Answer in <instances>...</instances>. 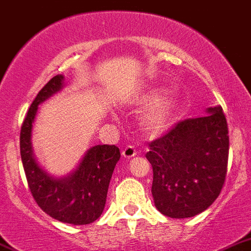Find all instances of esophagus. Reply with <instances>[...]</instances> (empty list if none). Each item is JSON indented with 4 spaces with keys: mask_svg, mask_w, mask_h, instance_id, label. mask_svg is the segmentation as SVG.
Here are the masks:
<instances>
[{
    "mask_svg": "<svg viewBox=\"0 0 251 251\" xmlns=\"http://www.w3.org/2000/svg\"><path fill=\"white\" fill-rule=\"evenodd\" d=\"M121 154H123L124 158H132L136 156V150L133 149L132 146H126L121 152Z\"/></svg>",
    "mask_w": 251,
    "mask_h": 251,
    "instance_id": "obj_1",
    "label": "esophagus"
}]
</instances>
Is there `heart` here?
I'll return each mask as SVG.
<instances>
[{"label": "heart", "mask_w": 251, "mask_h": 251, "mask_svg": "<svg viewBox=\"0 0 251 251\" xmlns=\"http://www.w3.org/2000/svg\"><path fill=\"white\" fill-rule=\"evenodd\" d=\"M158 98V93H151L146 97L144 100L145 105L151 104L152 101ZM176 101L173 98H162L158 100L154 105H152L146 114L144 115L141 121L142 130L150 135V136H156L158 133L162 132L165 127L167 126L168 121H170L171 116H172L173 111L176 109Z\"/></svg>", "instance_id": "obj_1"}]
</instances>
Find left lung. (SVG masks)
Masks as SVG:
<instances>
[{"label": "left lung", "instance_id": "8db88e82", "mask_svg": "<svg viewBox=\"0 0 251 251\" xmlns=\"http://www.w3.org/2000/svg\"><path fill=\"white\" fill-rule=\"evenodd\" d=\"M179 121L149 145L154 205L170 218H191L213 204L226 182L229 154L226 119L221 106Z\"/></svg>", "mask_w": 251, "mask_h": 251}]
</instances>
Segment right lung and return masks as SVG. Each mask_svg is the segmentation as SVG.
<instances>
[{
    "label": "right lung",
    "mask_w": 251,
    "mask_h": 251,
    "mask_svg": "<svg viewBox=\"0 0 251 251\" xmlns=\"http://www.w3.org/2000/svg\"><path fill=\"white\" fill-rule=\"evenodd\" d=\"M64 76L55 75L42 88L21 127L20 149L30 193L43 212L62 223L84 226L101 215L120 150L115 145H97L86 151L78 167L64 177L47 173L34 158L32 127L38 105L60 91Z\"/></svg>",
    "instance_id": "obj_1"
}]
</instances>
